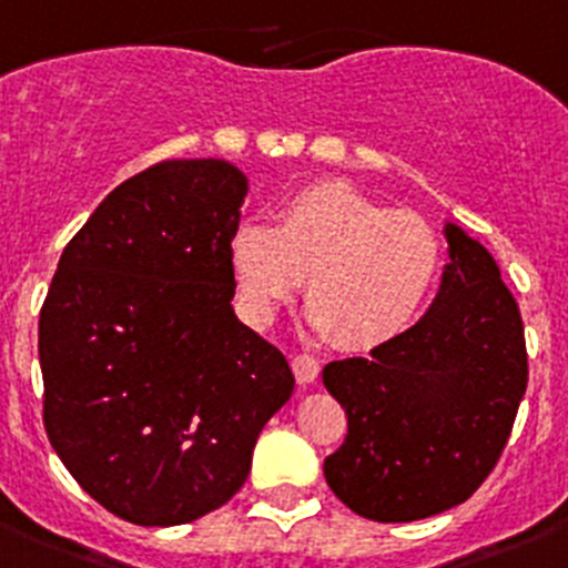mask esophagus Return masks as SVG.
I'll use <instances>...</instances> for the list:
<instances>
[{
	"label": "esophagus",
	"instance_id": "34e87169",
	"mask_svg": "<svg viewBox=\"0 0 568 568\" xmlns=\"http://www.w3.org/2000/svg\"><path fill=\"white\" fill-rule=\"evenodd\" d=\"M293 374L301 385H312V382L317 379V374H321V362H317V356L312 354H295Z\"/></svg>",
	"mask_w": 568,
	"mask_h": 568
}]
</instances>
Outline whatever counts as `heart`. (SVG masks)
<instances>
[{
    "mask_svg": "<svg viewBox=\"0 0 568 568\" xmlns=\"http://www.w3.org/2000/svg\"><path fill=\"white\" fill-rule=\"evenodd\" d=\"M240 306L267 323L304 278L310 321L339 348H374L402 334L437 284L443 242L415 212H390L339 181L315 183L275 212L242 223L229 245Z\"/></svg>",
    "mask_w": 568,
    "mask_h": 568,
    "instance_id": "obj_1",
    "label": "heart"
}]
</instances>
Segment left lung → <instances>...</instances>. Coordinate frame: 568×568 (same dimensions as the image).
<instances>
[{"mask_svg": "<svg viewBox=\"0 0 568 568\" xmlns=\"http://www.w3.org/2000/svg\"><path fill=\"white\" fill-rule=\"evenodd\" d=\"M452 264L435 304L368 356L334 359L323 385L348 435L323 463L328 488L371 521H418L488 479L527 390V343L494 256L446 225Z\"/></svg>", "mask_w": 568, "mask_h": 568, "instance_id": "1", "label": "left lung"}]
</instances>
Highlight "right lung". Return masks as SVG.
<instances>
[{
	"instance_id": "obj_1",
	"label": "right lung",
	"mask_w": 568,
	"mask_h": 568,
	"mask_svg": "<svg viewBox=\"0 0 568 568\" xmlns=\"http://www.w3.org/2000/svg\"><path fill=\"white\" fill-rule=\"evenodd\" d=\"M245 192L220 159L128 178L63 247L41 306L47 437L125 521L172 527L223 507L293 396L287 356L231 310Z\"/></svg>"
}]
</instances>
